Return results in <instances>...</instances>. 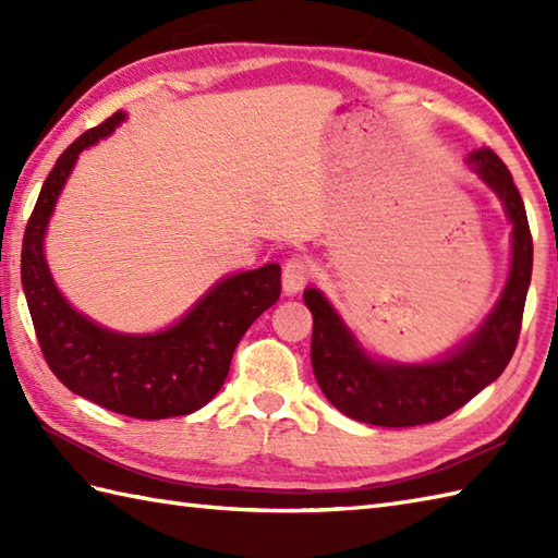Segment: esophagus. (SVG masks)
I'll use <instances>...</instances> for the list:
<instances>
[{"label":"esophagus","instance_id":"esophagus-1","mask_svg":"<svg viewBox=\"0 0 558 558\" xmlns=\"http://www.w3.org/2000/svg\"><path fill=\"white\" fill-rule=\"evenodd\" d=\"M312 278V266L304 256H292L282 266V290L288 294H298Z\"/></svg>","mask_w":558,"mask_h":558}]
</instances>
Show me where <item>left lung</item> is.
I'll return each instance as SVG.
<instances>
[{
  "mask_svg": "<svg viewBox=\"0 0 558 558\" xmlns=\"http://www.w3.org/2000/svg\"><path fill=\"white\" fill-rule=\"evenodd\" d=\"M468 162L501 198L513 225V256L499 302L460 348L436 362H378L366 352L316 288L304 290L314 316L312 366L324 396L348 417L376 426H417L448 417L501 376L511 362L532 276V234L523 198L492 148L472 150Z\"/></svg>",
  "mask_w": 558,
  "mask_h": 558,
  "instance_id": "1",
  "label": "left lung"
}]
</instances>
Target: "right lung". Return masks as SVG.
I'll return each instance as SVG.
<instances>
[{
  "label": "right lung",
  "mask_w": 558,
  "mask_h": 558,
  "mask_svg": "<svg viewBox=\"0 0 558 558\" xmlns=\"http://www.w3.org/2000/svg\"><path fill=\"white\" fill-rule=\"evenodd\" d=\"M124 117L114 112L57 158L23 234L21 282L43 357L69 390L126 417H180L204 408L222 388L236 342L280 298V266L220 280L184 318L153 336L114 333L78 314L47 268L45 230L78 153L110 136Z\"/></svg>",
  "instance_id": "1"
}]
</instances>
